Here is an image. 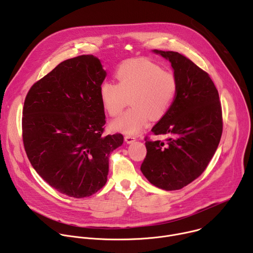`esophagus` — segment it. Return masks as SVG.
Returning a JSON list of instances; mask_svg holds the SVG:
<instances>
[{"label":"esophagus","instance_id":"obj_1","mask_svg":"<svg viewBox=\"0 0 253 253\" xmlns=\"http://www.w3.org/2000/svg\"><path fill=\"white\" fill-rule=\"evenodd\" d=\"M124 139H125V142H126L127 144H131V143L135 142V140H136V138H135L134 136H129V135L125 136Z\"/></svg>","mask_w":253,"mask_h":253}]
</instances>
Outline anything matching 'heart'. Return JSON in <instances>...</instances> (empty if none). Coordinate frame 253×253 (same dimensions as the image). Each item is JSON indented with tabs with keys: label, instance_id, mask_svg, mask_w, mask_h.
<instances>
[{
	"label": "heart",
	"instance_id": "1",
	"mask_svg": "<svg viewBox=\"0 0 253 253\" xmlns=\"http://www.w3.org/2000/svg\"><path fill=\"white\" fill-rule=\"evenodd\" d=\"M118 84L106 81L100 87V98L105 111L112 117L119 115L129 103L132 107L113 120L112 127L128 135H136L150 120L166 115L174 101L177 82L157 64L134 59L123 63L116 71Z\"/></svg>",
	"mask_w": 253,
	"mask_h": 253
}]
</instances>
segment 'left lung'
<instances>
[{
  "instance_id": "left-lung-1",
  "label": "left lung",
  "mask_w": 253,
  "mask_h": 253,
  "mask_svg": "<svg viewBox=\"0 0 253 253\" xmlns=\"http://www.w3.org/2000/svg\"><path fill=\"white\" fill-rule=\"evenodd\" d=\"M171 63L177 91L169 111L152 128L166 142H145L143 175L154 186L178 190L199 177L212 159L222 134L218 91L209 75L185 56L153 50Z\"/></svg>"
}]
</instances>
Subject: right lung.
Instances as JSON below:
<instances>
[{
    "mask_svg": "<svg viewBox=\"0 0 253 253\" xmlns=\"http://www.w3.org/2000/svg\"><path fill=\"white\" fill-rule=\"evenodd\" d=\"M100 60L82 55L60 63L28 92L23 109L27 156L45 181L70 197H88L107 182L110 153L122 134L103 135Z\"/></svg>",
    "mask_w": 253,
    "mask_h": 253,
    "instance_id": "obj_1",
    "label": "right lung"
}]
</instances>
